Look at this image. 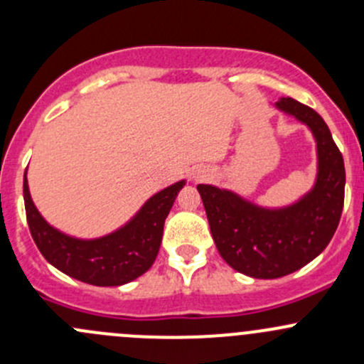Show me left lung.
<instances>
[{
  "label": "left lung",
  "instance_id": "left-lung-1",
  "mask_svg": "<svg viewBox=\"0 0 364 364\" xmlns=\"http://www.w3.org/2000/svg\"><path fill=\"white\" fill-rule=\"evenodd\" d=\"M277 107L306 123L317 139L318 176L306 197L285 209H262L227 190L197 186L223 260L266 280L294 273L328 247L345 197L343 156L321 114L294 98H282Z\"/></svg>",
  "mask_w": 364,
  "mask_h": 364
}]
</instances>
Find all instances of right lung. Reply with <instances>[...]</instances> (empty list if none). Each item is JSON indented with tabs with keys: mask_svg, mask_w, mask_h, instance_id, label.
I'll return each mask as SVG.
<instances>
[{
	"mask_svg": "<svg viewBox=\"0 0 364 364\" xmlns=\"http://www.w3.org/2000/svg\"><path fill=\"white\" fill-rule=\"evenodd\" d=\"M185 181L153 196L130 223L98 240H75L53 229L33 204L24 174V205L29 232L47 262L75 280L116 287L141 277L159 255L164 223Z\"/></svg>",
	"mask_w": 364,
	"mask_h": 364,
	"instance_id": "add662e5",
	"label": "right lung"
}]
</instances>
